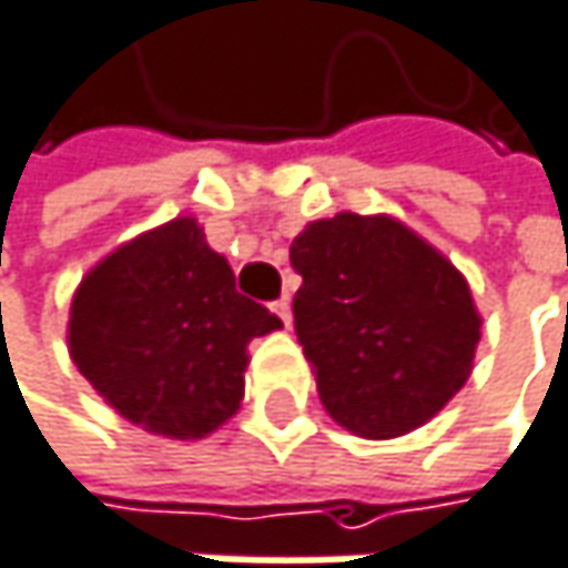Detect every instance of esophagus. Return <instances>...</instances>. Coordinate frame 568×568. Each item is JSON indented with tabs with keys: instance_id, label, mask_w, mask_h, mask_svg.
<instances>
[{
	"instance_id": "1",
	"label": "esophagus",
	"mask_w": 568,
	"mask_h": 568,
	"mask_svg": "<svg viewBox=\"0 0 568 568\" xmlns=\"http://www.w3.org/2000/svg\"><path fill=\"white\" fill-rule=\"evenodd\" d=\"M272 313L278 316V323L286 326V329L293 326V306H290V300H286V296H282L278 303H272Z\"/></svg>"
}]
</instances>
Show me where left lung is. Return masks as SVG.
<instances>
[{
    "mask_svg": "<svg viewBox=\"0 0 568 568\" xmlns=\"http://www.w3.org/2000/svg\"><path fill=\"white\" fill-rule=\"evenodd\" d=\"M290 258L296 336L343 429L406 436L466 386L483 320L466 275L409 225L339 212L310 222Z\"/></svg>",
    "mask_w": 568,
    "mask_h": 568,
    "instance_id": "8db88e82",
    "label": "left lung"
}]
</instances>
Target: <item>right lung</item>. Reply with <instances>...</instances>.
I'll return each instance as SVG.
<instances>
[{"instance_id": "obj_1", "label": "right lung", "mask_w": 568, "mask_h": 568, "mask_svg": "<svg viewBox=\"0 0 568 568\" xmlns=\"http://www.w3.org/2000/svg\"><path fill=\"white\" fill-rule=\"evenodd\" d=\"M275 329L278 316L235 290L202 225L179 215L85 272L69 310V356L122 419L202 439L242 403L245 346Z\"/></svg>"}]
</instances>
